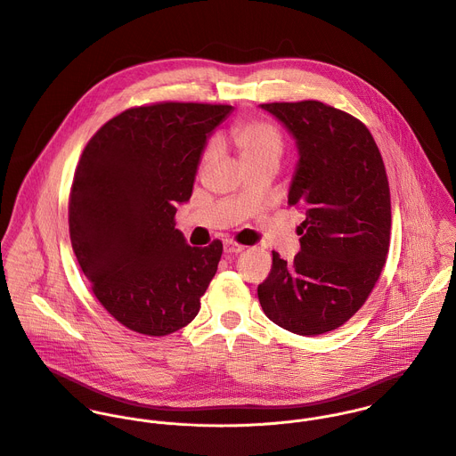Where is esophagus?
Returning a JSON list of instances; mask_svg holds the SVG:
<instances>
[{
	"instance_id": "esophagus-1",
	"label": "esophagus",
	"mask_w": 456,
	"mask_h": 456,
	"mask_svg": "<svg viewBox=\"0 0 456 456\" xmlns=\"http://www.w3.org/2000/svg\"><path fill=\"white\" fill-rule=\"evenodd\" d=\"M224 250H225V254H240V252L245 250V247L240 245V243H236V241H232V240H227V241L224 243Z\"/></svg>"
}]
</instances>
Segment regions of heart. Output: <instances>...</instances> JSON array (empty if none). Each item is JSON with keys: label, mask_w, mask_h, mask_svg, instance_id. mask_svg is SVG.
I'll return each mask as SVG.
<instances>
[{"label": "heart", "mask_w": 456, "mask_h": 456, "mask_svg": "<svg viewBox=\"0 0 456 456\" xmlns=\"http://www.w3.org/2000/svg\"><path fill=\"white\" fill-rule=\"evenodd\" d=\"M231 138L243 159V163H250L261 158H279L282 151V136L281 131L266 122V120H243L238 122L232 131ZM216 143L209 142L202 154V163H208L216 154Z\"/></svg>", "instance_id": "b5f03b06"}]
</instances>
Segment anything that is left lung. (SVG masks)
<instances>
[{
  "label": "left lung",
  "mask_w": 456,
  "mask_h": 456,
  "mask_svg": "<svg viewBox=\"0 0 456 456\" xmlns=\"http://www.w3.org/2000/svg\"><path fill=\"white\" fill-rule=\"evenodd\" d=\"M295 138L298 163L288 202L305 213L293 263L273 252L257 288L265 314L298 336L346 323L373 291L391 240V193L382 154L355 117L320 101L270 102Z\"/></svg>",
  "instance_id": "8db88e82"
}]
</instances>
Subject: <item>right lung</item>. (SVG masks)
Returning <instances> with one entry per match:
<instances>
[{"mask_svg":"<svg viewBox=\"0 0 456 456\" xmlns=\"http://www.w3.org/2000/svg\"><path fill=\"white\" fill-rule=\"evenodd\" d=\"M231 111L200 102L131 108L81 154L69 200L72 250L101 305L129 330L167 336L200 309L222 241L190 247L174 216L191 197L208 138Z\"/></svg>","mask_w":456,"mask_h":456,"instance_id":"obj_1","label":"right lung"}]
</instances>
